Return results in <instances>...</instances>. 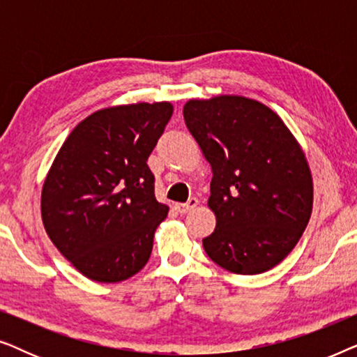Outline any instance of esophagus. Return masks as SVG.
<instances>
[{"label": "esophagus", "mask_w": 357, "mask_h": 357, "mask_svg": "<svg viewBox=\"0 0 357 357\" xmlns=\"http://www.w3.org/2000/svg\"><path fill=\"white\" fill-rule=\"evenodd\" d=\"M197 204H198V199L197 198H190L187 203H177L175 204V209H177L178 213H188V211H192L193 208H197Z\"/></svg>", "instance_id": "obj_1"}]
</instances>
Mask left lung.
Listing matches in <instances>:
<instances>
[{
  "label": "left lung",
  "mask_w": 357,
  "mask_h": 357,
  "mask_svg": "<svg viewBox=\"0 0 357 357\" xmlns=\"http://www.w3.org/2000/svg\"><path fill=\"white\" fill-rule=\"evenodd\" d=\"M183 119L213 170L216 229L203 238L204 252L236 275L271 270L312 214L314 182L299 141L276 112L243 96L192 99Z\"/></svg>",
  "instance_id": "obj_1"
}]
</instances>
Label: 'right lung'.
Wrapping results in <instances>:
<instances>
[{
	"label": "right lung",
	"mask_w": 357,
	"mask_h": 357,
	"mask_svg": "<svg viewBox=\"0 0 357 357\" xmlns=\"http://www.w3.org/2000/svg\"><path fill=\"white\" fill-rule=\"evenodd\" d=\"M172 114L165 100L97 110L75 126L48 170L43 227L92 281H125L149 260L169 206L154 197L148 158Z\"/></svg>",
	"instance_id": "add662e5"
}]
</instances>
